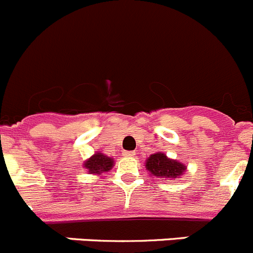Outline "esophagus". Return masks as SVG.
I'll use <instances>...</instances> for the list:
<instances>
[{
    "label": "esophagus",
    "instance_id": "34e87169",
    "mask_svg": "<svg viewBox=\"0 0 253 253\" xmlns=\"http://www.w3.org/2000/svg\"><path fill=\"white\" fill-rule=\"evenodd\" d=\"M124 156H126V157H133L134 152H133V151H125Z\"/></svg>",
    "mask_w": 253,
    "mask_h": 253
}]
</instances>
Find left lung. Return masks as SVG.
<instances>
[{
    "instance_id": "obj_1",
    "label": "left lung",
    "mask_w": 253,
    "mask_h": 253,
    "mask_svg": "<svg viewBox=\"0 0 253 253\" xmlns=\"http://www.w3.org/2000/svg\"><path fill=\"white\" fill-rule=\"evenodd\" d=\"M145 166L150 172V176H155L161 180H176L187 169L183 162L169 159L165 152L152 153L146 160Z\"/></svg>"
}]
</instances>
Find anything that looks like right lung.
Masks as SVG:
<instances>
[{"instance_id":"obj_1","label":"right lung","mask_w":253,"mask_h":253,"mask_svg":"<svg viewBox=\"0 0 253 253\" xmlns=\"http://www.w3.org/2000/svg\"><path fill=\"white\" fill-rule=\"evenodd\" d=\"M113 166H115V160L102 152H96L84 162V169H86L88 173L96 176L103 172H108Z\"/></svg>"}]
</instances>
